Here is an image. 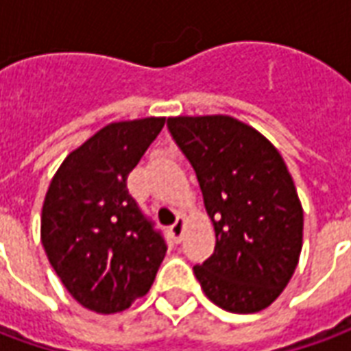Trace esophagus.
Returning a JSON list of instances; mask_svg holds the SVG:
<instances>
[{"label":"esophagus","mask_w":351,"mask_h":351,"mask_svg":"<svg viewBox=\"0 0 351 351\" xmlns=\"http://www.w3.org/2000/svg\"><path fill=\"white\" fill-rule=\"evenodd\" d=\"M184 228H186V220H184L182 216H178V218H176L175 223L171 226V235L175 237L176 243H180V241H182Z\"/></svg>","instance_id":"34e87169"}]
</instances>
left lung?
Returning a JSON list of instances; mask_svg holds the SVG:
<instances>
[{
	"label": "left lung",
	"mask_w": 351,
	"mask_h": 351,
	"mask_svg": "<svg viewBox=\"0 0 351 351\" xmlns=\"http://www.w3.org/2000/svg\"><path fill=\"white\" fill-rule=\"evenodd\" d=\"M176 145L195 169L214 226V254L193 272L205 295L233 314L276 301L302 248V205L276 146L228 114L171 116Z\"/></svg>",
	"instance_id": "1"
}]
</instances>
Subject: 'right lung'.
Returning a JSON list of instances; mask_svg holds the SVG:
<instances>
[{"label":"right lung","mask_w":351,"mask_h":351,"mask_svg":"<svg viewBox=\"0 0 351 351\" xmlns=\"http://www.w3.org/2000/svg\"><path fill=\"white\" fill-rule=\"evenodd\" d=\"M165 116L107 123L67 154L50 180L41 241L73 299L114 314L145 297L165 258V241L133 201L125 178Z\"/></svg>","instance_id":"right-lung-1"}]
</instances>
